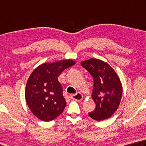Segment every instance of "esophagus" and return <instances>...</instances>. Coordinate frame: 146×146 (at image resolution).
Returning <instances> with one entry per match:
<instances>
[{"mask_svg": "<svg viewBox=\"0 0 146 146\" xmlns=\"http://www.w3.org/2000/svg\"><path fill=\"white\" fill-rule=\"evenodd\" d=\"M70 98L73 100H75L76 102H80V101L83 99V96L80 92H78L75 94H71L70 95Z\"/></svg>", "mask_w": 146, "mask_h": 146, "instance_id": "obj_1", "label": "esophagus"}]
</instances>
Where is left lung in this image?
Wrapping results in <instances>:
<instances>
[{"label":"left lung","mask_w":146,"mask_h":146,"mask_svg":"<svg viewBox=\"0 0 146 146\" xmlns=\"http://www.w3.org/2000/svg\"><path fill=\"white\" fill-rule=\"evenodd\" d=\"M81 65L93 78L92 98L96 104L94 110L88 113L97 121L110 117L117 109L123 94V87L118 76L107 62L91 59Z\"/></svg>","instance_id":"8db88e82"}]
</instances>
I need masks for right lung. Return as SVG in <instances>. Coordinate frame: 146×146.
<instances>
[{
  "mask_svg": "<svg viewBox=\"0 0 146 146\" xmlns=\"http://www.w3.org/2000/svg\"><path fill=\"white\" fill-rule=\"evenodd\" d=\"M75 64L72 60L44 63L29 76L25 88V100L29 109L41 121H52L64 110L66 102L57 77L65 69Z\"/></svg>",
  "mask_w": 146,
  "mask_h": 146,
  "instance_id": "1",
  "label": "right lung"
}]
</instances>
